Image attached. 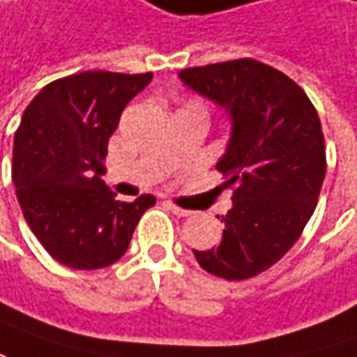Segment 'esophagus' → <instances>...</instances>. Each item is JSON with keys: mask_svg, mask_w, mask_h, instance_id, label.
<instances>
[{"mask_svg": "<svg viewBox=\"0 0 357 357\" xmlns=\"http://www.w3.org/2000/svg\"><path fill=\"white\" fill-rule=\"evenodd\" d=\"M169 210L176 214V216H192L194 212L192 210H185V208H181V206H176V204H169Z\"/></svg>", "mask_w": 357, "mask_h": 357, "instance_id": "34e87169", "label": "esophagus"}]
</instances>
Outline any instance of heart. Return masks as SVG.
<instances>
[{
  "label": "heart",
  "instance_id": "1",
  "mask_svg": "<svg viewBox=\"0 0 357 357\" xmlns=\"http://www.w3.org/2000/svg\"><path fill=\"white\" fill-rule=\"evenodd\" d=\"M185 107H199V105H198V102H188Z\"/></svg>",
  "mask_w": 357,
  "mask_h": 357
}]
</instances>
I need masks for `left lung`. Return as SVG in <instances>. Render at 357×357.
<instances>
[{"instance_id":"8db88e82","label":"left lung","mask_w":357,"mask_h":357,"mask_svg":"<svg viewBox=\"0 0 357 357\" xmlns=\"http://www.w3.org/2000/svg\"><path fill=\"white\" fill-rule=\"evenodd\" d=\"M179 78L232 116L216 163L232 208L218 246L194 257L226 281L257 277L291 250L317 206L327 167L319 115L295 80L252 58L185 68Z\"/></svg>"}]
</instances>
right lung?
<instances>
[{"label":"right lung","instance_id":"add662e5","mask_svg":"<svg viewBox=\"0 0 357 357\" xmlns=\"http://www.w3.org/2000/svg\"><path fill=\"white\" fill-rule=\"evenodd\" d=\"M153 74L89 70L46 84L13 137L11 179L24 218L58 262L95 271L129 248L149 194L119 202L100 176L123 109Z\"/></svg>","mask_w":357,"mask_h":357}]
</instances>
